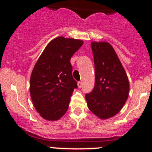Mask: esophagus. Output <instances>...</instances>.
Returning a JSON list of instances; mask_svg holds the SVG:
<instances>
[{"label": "esophagus", "instance_id": "esophagus-1", "mask_svg": "<svg viewBox=\"0 0 152 152\" xmlns=\"http://www.w3.org/2000/svg\"><path fill=\"white\" fill-rule=\"evenodd\" d=\"M77 85H78V87H79V88H81V87H82V82H79L77 83Z\"/></svg>", "mask_w": 152, "mask_h": 152}]
</instances>
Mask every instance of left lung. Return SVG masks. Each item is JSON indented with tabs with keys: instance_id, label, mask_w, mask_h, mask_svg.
<instances>
[{
	"instance_id": "left-lung-1",
	"label": "left lung",
	"mask_w": 152,
	"mask_h": 152,
	"mask_svg": "<svg viewBox=\"0 0 152 152\" xmlns=\"http://www.w3.org/2000/svg\"><path fill=\"white\" fill-rule=\"evenodd\" d=\"M96 82L85 95L89 110L101 119L115 115L125 104L129 83L123 65L113 46L107 42H93Z\"/></svg>"
}]
</instances>
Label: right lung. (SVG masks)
Here are the masks:
<instances>
[{
    "instance_id": "right-lung-1",
    "label": "right lung",
    "mask_w": 152,
    "mask_h": 152,
    "mask_svg": "<svg viewBox=\"0 0 152 152\" xmlns=\"http://www.w3.org/2000/svg\"><path fill=\"white\" fill-rule=\"evenodd\" d=\"M83 41L58 37L50 41L35 64L30 79L32 102L41 117L57 121L65 115L77 88L72 76L71 56Z\"/></svg>"
}]
</instances>
